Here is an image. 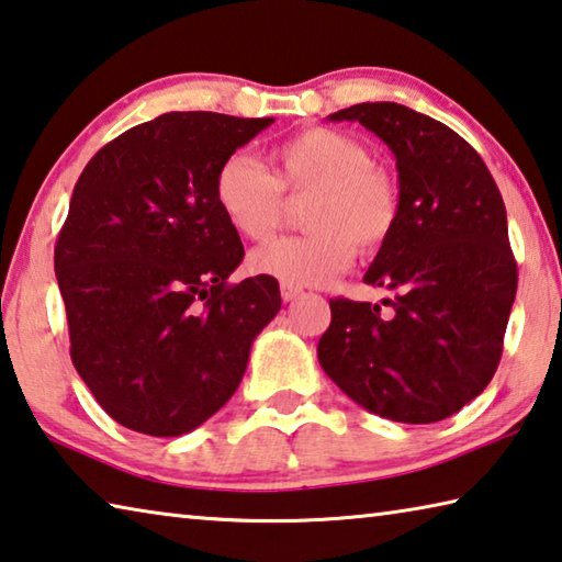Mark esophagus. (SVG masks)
<instances>
[{
  "label": "esophagus",
  "instance_id": "34e87169",
  "mask_svg": "<svg viewBox=\"0 0 562 562\" xmlns=\"http://www.w3.org/2000/svg\"><path fill=\"white\" fill-rule=\"evenodd\" d=\"M280 294H282V302H294V300H300L304 292L300 288H292V284H282Z\"/></svg>",
  "mask_w": 562,
  "mask_h": 562
}]
</instances>
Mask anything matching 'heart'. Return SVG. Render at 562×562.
I'll list each match as a JSON object with an SVG mask.
<instances>
[{"mask_svg":"<svg viewBox=\"0 0 562 562\" xmlns=\"http://www.w3.org/2000/svg\"><path fill=\"white\" fill-rule=\"evenodd\" d=\"M272 175L236 151L213 177V201L240 238L265 240L284 218V196L307 199L302 236L278 238L250 252V270L292 288L326 284L361 255L381 252L403 216L401 181L373 165L359 137L307 127L270 151Z\"/></svg>","mask_w":562,"mask_h":562,"instance_id":"1","label":"heart"}]
</instances>
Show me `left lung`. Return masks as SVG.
<instances>
[{
    "instance_id": "left-lung-1",
    "label": "left lung",
    "mask_w": 562,
    "mask_h": 562,
    "mask_svg": "<svg viewBox=\"0 0 562 562\" xmlns=\"http://www.w3.org/2000/svg\"><path fill=\"white\" fill-rule=\"evenodd\" d=\"M353 120L395 155L403 216L363 282L381 304L329 300L316 346L341 391L387 420L427 425L474 401L494 379L518 270L504 199L482 157L442 122L397 103H359Z\"/></svg>"
}]
</instances>
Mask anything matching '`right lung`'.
Instances as JSON below:
<instances>
[{
  "label": "right lung",
  "mask_w": 562,
  "mask_h": 562,
  "mask_svg": "<svg viewBox=\"0 0 562 562\" xmlns=\"http://www.w3.org/2000/svg\"><path fill=\"white\" fill-rule=\"evenodd\" d=\"M268 125L165 112L108 142L76 181L54 250L70 361L130 430L177 437L218 413L280 312L278 280L228 282L246 250L213 201L221 161Z\"/></svg>",
  "instance_id": "obj_1"
}]
</instances>
